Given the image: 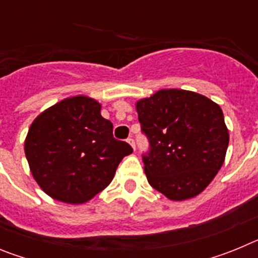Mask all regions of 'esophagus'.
I'll return each mask as SVG.
<instances>
[{
	"label": "esophagus",
	"instance_id": "1",
	"mask_svg": "<svg viewBox=\"0 0 258 258\" xmlns=\"http://www.w3.org/2000/svg\"><path fill=\"white\" fill-rule=\"evenodd\" d=\"M126 141H127V143H129V145H131L134 150H136V141H134L133 138H132V137H129V138H127Z\"/></svg>",
	"mask_w": 258,
	"mask_h": 258
}]
</instances>
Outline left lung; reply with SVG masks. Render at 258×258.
I'll list each match as a JSON object with an SVG mask.
<instances>
[{
	"label": "left lung",
	"instance_id": "8db88e82",
	"mask_svg": "<svg viewBox=\"0 0 258 258\" xmlns=\"http://www.w3.org/2000/svg\"><path fill=\"white\" fill-rule=\"evenodd\" d=\"M147 181L170 200L197 197L222 166L229 131L222 109L198 93L164 89L137 103Z\"/></svg>",
	"mask_w": 258,
	"mask_h": 258
}]
</instances>
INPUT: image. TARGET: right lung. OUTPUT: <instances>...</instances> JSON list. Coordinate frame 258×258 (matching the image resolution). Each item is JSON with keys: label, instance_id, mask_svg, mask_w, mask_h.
Returning <instances> with one entry per match:
<instances>
[{"label": "right lung", "instance_id": "1", "mask_svg": "<svg viewBox=\"0 0 258 258\" xmlns=\"http://www.w3.org/2000/svg\"><path fill=\"white\" fill-rule=\"evenodd\" d=\"M112 122L101 104L77 95L36 117L24 143L33 178L55 200L81 204L112 181L129 143L113 138Z\"/></svg>", "mask_w": 258, "mask_h": 258}]
</instances>
